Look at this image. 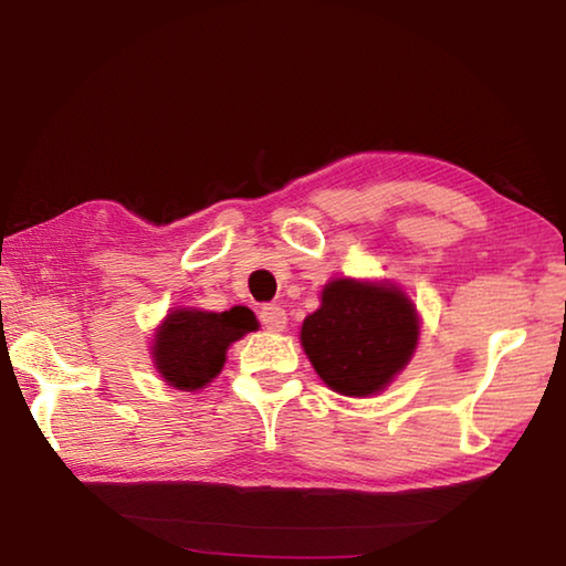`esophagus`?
Returning <instances> with one entry per match:
<instances>
[{
    "instance_id": "esophagus-1",
    "label": "esophagus",
    "mask_w": 566,
    "mask_h": 566,
    "mask_svg": "<svg viewBox=\"0 0 566 566\" xmlns=\"http://www.w3.org/2000/svg\"><path fill=\"white\" fill-rule=\"evenodd\" d=\"M260 322L270 332H284L286 327V312L280 304H264L260 310Z\"/></svg>"
}]
</instances>
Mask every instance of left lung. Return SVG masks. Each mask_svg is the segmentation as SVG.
Wrapping results in <instances>:
<instances>
[{"mask_svg":"<svg viewBox=\"0 0 566 566\" xmlns=\"http://www.w3.org/2000/svg\"><path fill=\"white\" fill-rule=\"evenodd\" d=\"M419 319L397 286L334 280L322 306L302 324V347L327 385L369 397L405 369L417 347Z\"/></svg>","mask_w":566,"mask_h":566,"instance_id":"1","label":"left lung"}]
</instances>
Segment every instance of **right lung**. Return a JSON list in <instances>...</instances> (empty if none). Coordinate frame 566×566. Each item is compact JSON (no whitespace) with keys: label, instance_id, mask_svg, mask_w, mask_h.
Returning a JSON list of instances; mask_svg holds the SVG:
<instances>
[{"label":"right lung","instance_id":"right-lung-1","mask_svg":"<svg viewBox=\"0 0 566 566\" xmlns=\"http://www.w3.org/2000/svg\"><path fill=\"white\" fill-rule=\"evenodd\" d=\"M254 329L256 317L247 306L229 312L175 310L159 327L151 354L171 387L202 389L222 371L229 344Z\"/></svg>","mask_w":566,"mask_h":566}]
</instances>
